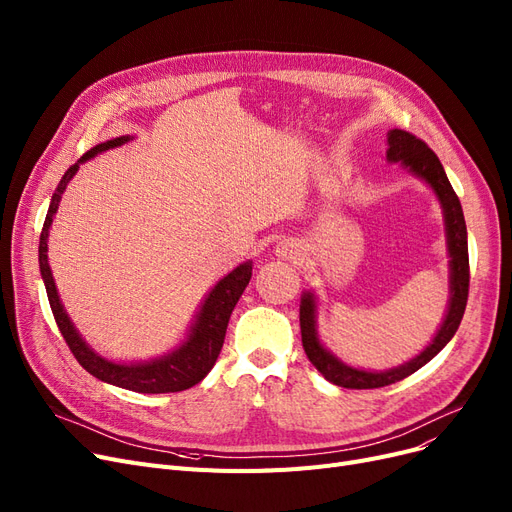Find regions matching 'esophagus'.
Here are the masks:
<instances>
[{"label": "esophagus", "instance_id": "34e87169", "mask_svg": "<svg viewBox=\"0 0 512 512\" xmlns=\"http://www.w3.org/2000/svg\"><path fill=\"white\" fill-rule=\"evenodd\" d=\"M276 255L282 257V259H295V257L301 255V253H299V247H297L295 242H291V240H280V242L276 244Z\"/></svg>", "mask_w": 512, "mask_h": 512}]
</instances>
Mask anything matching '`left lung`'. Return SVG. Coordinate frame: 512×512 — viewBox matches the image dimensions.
I'll use <instances>...</instances> for the list:
<instances>
[{
	"mask_svg": "<svg viewBox=\"0 0 512 512\" xmlns=\"http://www.w3.org/2000/svg\"><path fill=\"white\" fill-rule=\"evenodd\" d=\"M387 161L399 163L408 173L425 182L437 196L446 226V244L450 255V299L443 322L439 324L433 341L410 362L389 370H362L341 362L328 351L318 335V301L311 291H305L299 305L301 341L309 362L322 372L326 381L345 389H376L406 379L412 372L431 362L435 355L450 343L464 316L466 297H469V242H466V224L458 196L448 180L437 154L412 133L391 129L387 133Z\"/></svg>",
	"mask_w": 512,
	"mask_h": 512,
	"instance_id": "8db88e82",
	"label": "left lung"
}]
</instances>
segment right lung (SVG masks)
<instances>
[{"mask_svg": "<svg viewBox=\"0 0 512 512\" xmlns=\"http://www.w3.org/2000/svg\"><path fill=\"white\" fill-rule=\"evenodd\" d=\"M129 140H133V136H121V138L106 140L94 146L62 175L56 192L52 194L50 209H48L46 221H43V230L39 236V272H41L43 284H46L52 314L56 318L62 337L66 345H69V349L73 351L77 362L87 372L94 374L96 379L108 385L129 389L136 393H175L201 383L209 374V370L215 366L221 345H224V339H226V328L232 316V309L236 307L240 295L244 293V288H247L251 280L253 261L249 259L240 263L238 268H234L230 274H226L211 288L201 307H198L184 341L173 351H167L165 355H159V358H152L146 362H131V364L102 358L100 353H96L90 345L85 343V339L75 328L73 320L69 318V314H66L60 295L56 291V282L50 270V263H48V236H50L52 221L62 201V194L66 186H69V182L73 180V175L79 171V165L98 157V154L110 148L123 146Z\"/></svg>", "mask_w": 512, "mask_h": 512, "instance_id": "right-lung-1", "label": "right lung"}]
</instances>
